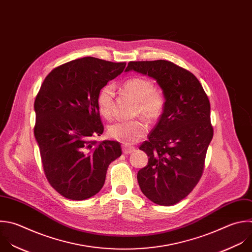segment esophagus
<instances>
[{
	"instance_id": "esophagus-1",
	"label": "esophagus",
	"mask_w": 252,
	"mask_h": 252,
	"mask_svg": "<svg viewBox=\"0 0 252 252\" xmlns=\"http://www.w3.org/2000/svg\"><path fill=\"white\" fill-rule=\"evenodd\" d=\"M134 150H135V148H134V147H132V146L123 145V152H124L125 154H129V153L133 152Z\"/></svg>"
}]
</instances>
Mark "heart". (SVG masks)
<instances>
[{
	"mask_svg": "<svg viewBox=\"0 0 252 252\" xmlns=\"http://www.w3.org/2000/svg\"><path fill=\"white\" fill-rule=\"evenodd\" d=\"M123 89L126 93L137 100L136 114H141L149 122L157 121L163 114L166 99L164 93L154 87L152 81L145 77H132L126 80ZM114 86H104L97 97L98 109L102 116L111 119L113 116ZM148 126L141 119L132 121H119L109 126V135L125 144H132L143 137Z\"/></svg>",
	"mask_w": 252,
	"mask_h": 252,
	"instance_id": "obj_1",
	"label": "heart"
}]
</instances>
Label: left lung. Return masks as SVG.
Masks as SVG:
<instances>
[{"label": "left lung", "mask_w": 252, "mask_h": 252, "mask_svg": "<svg viewBox=\"0 0 252 252\" xmlns=\"http://www.w3.org/2000/svg\"><path fill=\"white\" fill-rule=\"evenodd\" d=\"M133 70L155 79L166 104L155 127L142 142L148 163L137 173L141 192L153 203L172 206L200 181L214 135L211 105L197 77L167 60L130 61Z\"/></svg>", "instance_id": "1"}]
</instances>
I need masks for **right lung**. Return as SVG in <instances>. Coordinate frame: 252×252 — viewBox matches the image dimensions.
<instances>
[{
    "label": "right lung",
    "instance_id": "right-lung-1",
    "mask_svg": "<svg viewBox=\"0 0 252 252\" xmlns=\"http://www.w3.org/2000/svg\"><path fill=\"white\" fill-rule=\"evenodd\" d=\"M126 62L83 57L54 68L34 101V136L46 179L63 197L81 201L104 186L108 167L122 155L118 141L92 139L104 131L97 97Z\"/></svg>",
    "mask_w": 252,
    "mask_h": 252
}]
</instances>
